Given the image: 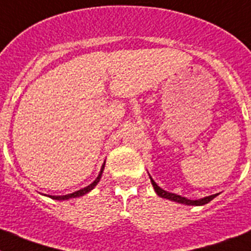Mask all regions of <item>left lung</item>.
<instances>
[{
    "label": "left lung",
    "instance_id": "8db88e82",
    "mask_svg": "<svg viewBox=\"0 0 251 251\" xmlns=\"http://www.w3.org/2000/svg\"><path fill=\"white\" fill-rule=\"evenodd\" d=\"M151 182H152L153 188H154V191H156V194L158 195L159 197H163V199H167V200L175 201V202L183 203V205H192V206L206 205V203H208L211 200H214L215 197L219 195V194H215V195H211V196L203 197V199H199V200H188V199H186V197L179 196V195H176V194H171V192L162 190V188L159 187V186L157 185L152 178H151Z\"/></svg>",
    "mask_w": 251,
    "mask_h": 251
}]
</instances>
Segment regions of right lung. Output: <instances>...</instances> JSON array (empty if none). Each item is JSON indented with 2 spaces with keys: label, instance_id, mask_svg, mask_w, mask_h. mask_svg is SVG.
I'll use <instances>...</instances> for the list:
<instances>
[{
  "label": "right lung",
  "instance_id": "1",
  "mask_svg": "<svg viewBox=\"0 0 251 251\" xmlns=\"http://www.w3.org/2000/svg\"><path fill=\"white\" fill-rule=\"evenodd\" d=\"M103 170H104V165L101 166V170L100 172H99L98 177L95 178V181L93 183H90L89 186H86V187L81 188V190H79V191H75L73 192V194H68V195H63V196H49L51 197V199H54V200H69V199H75V197H80V196H84V195H86L88 192H90L93 190V188L95 187V186L98 185V182L100 181V177H101V174H103Z\"/></svg>",
  "mask_w": 251,
  "mask_h": 251
}]
</instances>
